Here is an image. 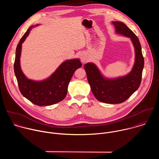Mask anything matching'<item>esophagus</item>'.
Here are the masks:
<instances>
[{
	"mask_svg": "<svg viewBox=\"0 0 159 159\" xmlns=\"http://www.w3.org/2000/svg\"><path fill=\"white\" fill-rule=\"evenodd\" d=\"M80 60L82 63H85L87 61V57L86 56V55L82 53L80 55Z\"/></svg>",
	"mask_w": 159,
	"mask_h": 159,
	"instance_id": "34e87169",
	"label": "esophagus"
}]
</instances>
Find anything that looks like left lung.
Returning <instances> with one entry per match:
<instances>
[{
  "mask_svg": "<svg viewBox=\"0 0 159 159\" xmlns=\"http://www.w3.org/2000/svg\"><path fill=\"white\" fill-rule=\"evenodd\" d=\"M118 33L130 38L134 47L135 62L127 75L109 80L103 77L97 66L92 63L84 65L87 80L96 98L104 103L119 104L127 100L137 90L142 81L144 58L138 37L122 22H112Z\"/></svg>",
  "mask_w": 159,
  "mask_h": 159,
  "instance_id": "left-lung-1",
  "label": "left lung"
}]
</instances>
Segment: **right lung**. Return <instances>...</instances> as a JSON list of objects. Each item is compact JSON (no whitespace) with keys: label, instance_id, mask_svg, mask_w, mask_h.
Instances as JSON below:
<instances>
[{"label":"right lung","instance_id":"1","mask_svg":"<svg viewBox=\"0 0 159 159\" xmlns=\"http://www.w3.org/2000/svg\"><path fill=\"white\" fill-rule=\"evenodd\" d=\"M33 26L28 28L20 39L17 48L14 64V73L20 93L33 104L51 106L62 101L66 96L68 85L75 71L81 67L79 59L66 60L62 63L57 70L47 79L33 81L26 78L20 66V56L22 43L28 36Z\"/></svg>","mask_w":159,"mask_h":159}]
</instances>
